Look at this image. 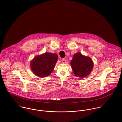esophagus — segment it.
<instances>
[{
    "label": "esophagus",
    "mask_w": 122,
    "mask_h": 122,
    "mask_svg": "<svg viewBox=\"0 0 122 122\" xmlns=\"http://www.w3.org/2000/svg\"><path fill=\"white\" fill-rule=\"evenodd\" d=\"M66 59H65V58H63V59H62V62L63 63H66Z\"/></svg>",
    "instance_id": "esophagus-1"
}]
</instances>
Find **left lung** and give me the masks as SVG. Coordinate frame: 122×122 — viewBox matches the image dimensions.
<instances>
[{
  "instance_id": "1",
  "label": "left lung",
  "mask_w": 122,
  "mask_h": 122,
  "mask_svg": "<svg viewBox=\"0 0 122 122\" xmlns=\"http://www.w3.org/2000/svg\"><path fill=\"white\" fill-rule=\"evenodd\" d=\"M71 65L75 75L83 78L91 72L93 63L90 57L83 56L81 53H77L73 55Z\"/></svg>"
}]
</instances>
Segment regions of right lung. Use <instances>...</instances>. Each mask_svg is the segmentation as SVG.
Returning a JSON list of instances; mask_svg holds the SVG:
<instances>
[{
	"instance_id": "right-lung-1",
	"label": "right lung",
	"mask_w": 122,
	"mask_h": 122,
	"mask_svg": "<svg viewBox=\"0 0 122 122\" xmlns=\"http://www.w3.org/2000/svg\"><path fill=\"white\" fill-rule=\"evenodd\" d=\"M57 55L51 53L36 56L31 62V68L35 74L46 77L52 72L57 60Z\"/></svg>"
}]
</instances>
